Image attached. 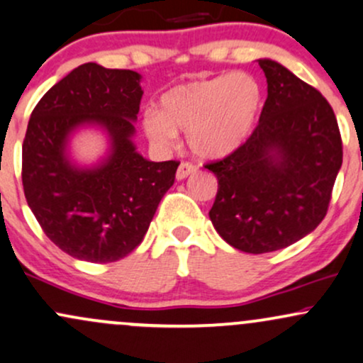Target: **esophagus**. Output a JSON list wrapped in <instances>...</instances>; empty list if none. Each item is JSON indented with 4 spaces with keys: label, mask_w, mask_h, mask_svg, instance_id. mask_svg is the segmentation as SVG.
Here are the masks:
<instances>
[{
    "label": "esophagus",
    "mask_w": 363,
    "mask_h": 363,
    "mask_svg": "<svg viewBox=\"0 0 363 363\" xmlns=\"http://www.w3.org/2000/svg\"><path fill=\"white\" fill-rule=\"evenodd\" d=\"M194 172H196V165L189 164V162H182V164L179 165L176 177L179 179V181H182V179H186L187 176H191V174H194Z\"/></svg>",
    "instance_id": "1"
}]
</instances>
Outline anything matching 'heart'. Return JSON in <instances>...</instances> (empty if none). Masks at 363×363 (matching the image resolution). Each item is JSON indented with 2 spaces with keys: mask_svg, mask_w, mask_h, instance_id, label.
Listing matches in <instances>:
<instances>
[{
  "mask_svg": "<svg viewBox=\"0 0 363 363\" xmlns=\"http://www.w3.org/2000/svg\"><path fill=\"white\" fill-rule=\"evenodd\" d=\"M262 107V90L249 73L181 83L165 91L158 111H147L141 121L153 145L167 148L177 131L198 157L223 158L251 136Z\"/></svg>",
  "mask_w": 363,
  "mask_h": 363,
  "instance_id": "obj_1",
  "label": "heart"
}]
</instances>
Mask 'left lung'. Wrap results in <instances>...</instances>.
Instances as JSON below:
<instances>
[{
	"instance_id": "obj_1",
	"label": "left lung",
	"mask_w": 363,
	"mask_h": 363,
	"mask_svg": "<svg viewBox=\"0 0 363 363\" xmlns=\"http://www.w3.org/2000/svg\"><path fill=\"white\" fill-rule=\"evenodd\" d=\"M268 99L244 145L205 169L218 179L210 220L239 251L262 254L311 234L328 213L343 162L335 112L280 62L259 60Z\"/></svg>"
}]
</instances>
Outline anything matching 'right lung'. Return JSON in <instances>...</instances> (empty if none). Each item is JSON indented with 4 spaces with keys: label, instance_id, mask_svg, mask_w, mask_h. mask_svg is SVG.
Masks as SVG:
<instances>
[{
    "label": "right lung",
    "instance_id": "obj_1",
    "mask_svg": "<svg viewBox=\"0 0 363 363\" xmlns=\"http://www.w3.org/2000/svg\"><path fill=\"white\" fill-rule=\"evenodd\" d=\"M131 69L85 62L45 91L22 147V182L32 213L61 251L114 262L138 247L179 162H150L133 143L143 90ZM97 123L111 138L102 164L80 169L65 153L69 135Z\"/></svg>",
    "mask_w": 363,
    "mask_h": 363
}]
</instances>
